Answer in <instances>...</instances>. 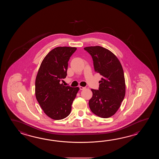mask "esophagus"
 <instances>
[{"label":"esophagus","mask_w":159,"mask_h":159,"mask_svg":"<svg viewBox=\"0 0 159 159\" xmlns=\"http://www.w3.org/2000/svg\"><path fill=\"white\" fill-rule=\"evenodd\" d=\"M79 88H80V89L81 90H84V89H86V88H85V87H82V86H80V87H79Z\"/></svg>","instance_id":"esophagus-1"}]
</instances>
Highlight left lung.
Masks as SVG:
<instances>
[{
    "instance_id": "left-lung-1",
    "label": "left lung",
    "mask_w": 159,
    "mask_h": 159,
    "mask_svg": "<svg viewBox=\"0 0 159 159\" xmlns=\"http://www.w3.org/2000/svg\"><path fill=\"white\" fill-rule=\"evenodd\" d=\"M93 60L95 72L102 76L98 90L91 89L93 97L89 107L94 114L103 118L114 115L125 94V79L122 65L111 51L100 46L84 48Z\"/></svg>"
}]
</instances>
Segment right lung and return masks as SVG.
I'll return each instance as SVG.
<instances>
[{"label":"right lung","instance_id":"right-lung-1","mask_svg":"<svg viewBox=\"0 0 159 159\" xmlns=\"http://www.w3.org/2000/svg\"><path fill=\"white\" fill-rule=\"evenodd\" d=\"M77 48L61 47L50 51L42 61L35 81V95L45 114L54 120L70 114L79 88L65 86L68 61Z\"/></svg>","mask_w":159,"mask_h":159}]
</instances>
